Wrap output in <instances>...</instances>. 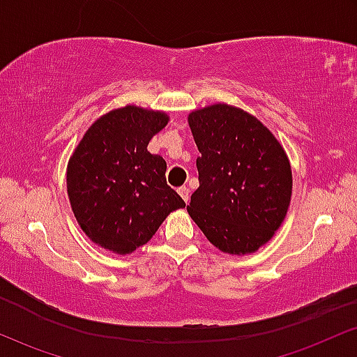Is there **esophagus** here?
Masks as SVG:
<instances>
[{"label":"esophagus","instance_id":"1","mask_svg":"<svg viewBox=\"0 0 357 357\" xmlns=\"http://www.w3.org/2000/svg\"><path fill=\"white\" fill-rule=\"evenodd\" d=\"M178 194L183 199V202L188 204V199H190V190H188V187H180Z\"/></svg>","mask_w":357,"mask_h":357}]
</instances>
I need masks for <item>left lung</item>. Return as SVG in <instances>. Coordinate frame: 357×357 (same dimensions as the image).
<instances>
[{
	"label": "left lung",
	"mask_w": 357,
	"mask_h": 357,
	"mask_svg": "<svg viewBox=\"0 0 357 357\" xmlns=\"http://www.w3.org/2000/svg\"><path fill=\"white\" fill-rule=\"evenodd\" d=\"M199 149V188L188 215L225 254L269 242L291 204L292 172L271 130L241 108L215 103L188 115Z\"/></svg>",
	"instance_id": "obj_1"
}]
</instances>
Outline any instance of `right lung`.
Returning a JSON list of instances; mask_svg holds the SVG:
<instances>
[{
  "mask_svg": "<svg viewBox=\"0 0 357 357\" xmlns=\"http://www.w3.org/2000/svg\"><path fill=\"white\" fill-rule=\"evenodd\" d=\"M169 123L163 112L127 105L86 130L66 169L71 211L91 242L132 254L155 236L170 212L185 207L167 185V162L146 145Z\"/></svg>",
  "mask_w": 357,
  "mask_h": 357,
  "instance_id": "right-lung-1",
  "label": "right lung"
}]
</instances>
